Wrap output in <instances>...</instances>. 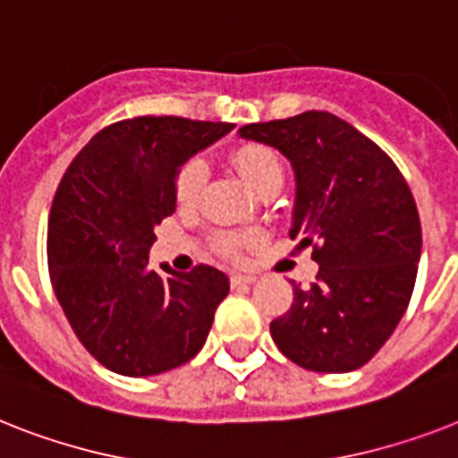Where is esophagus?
Segmentation results:
<instances>
[{"label": "esophagus", "instance_id": "esophagus-1", "mask_svg": "<svg viewBox=\"0 0 458 458\" xmlns=\"http://www.w3.org/2000/svg\"><path fill=\"white\" fill-rule=\"evenodd\" d=\"M254 282H256V275H249V273L230 275V284H233V287H247V284H254Z\"/></svg>", "mask_w": 458, "mask_h": 458}]
</instances>
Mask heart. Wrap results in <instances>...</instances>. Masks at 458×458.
Wrapping results in <instances>:
<instances>
[{
  "mask_svg": "<svg viewBox=\"0 0 458 458\" xmlns=\"http://www.w3.org/2000/svg\"><path fill=\"white\" fill-rule=\"evenodd\" d=\"M230 165L240 171L254 191H263L267 183L282 181V157L275 148L266 143H242L235 145L228 155ZM207 181V166L199 157H191L181 162L174 176V197L178 207H192L199 199ZM256 240V233L242 230H218L211 237V247L225 259H237L242 249Z\"/></svg>",
  "mask_w": 458,
  "mask_h": 458,
  "instance_id": "obj_1",
  "label": "heart"
}]
</instances>
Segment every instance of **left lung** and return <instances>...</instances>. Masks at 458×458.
<instances>
[{"label":"left lung","instance_id":"8db88e82","mask_svg":"<svg viewBox=\"0 0 458 458\" xmlns=\"http://www.w3.org/2000/svg\"><path fill=\"white\" fill-rule=\"evenodd\" d=\"M240 133L292 162V237L319 263L310 287L292 282V306L270 322L275 345L303 369H360L395 332L414 292L421 221L410 185L374 140L332 113L308 110Z\"/></svg>","mask_w":458,"mask_h":458}]
</instances>
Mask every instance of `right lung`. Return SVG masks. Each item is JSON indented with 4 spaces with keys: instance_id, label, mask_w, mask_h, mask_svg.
I'll list each match as a JSON object with an SVG mask.
<instances>
[{
    "instance_id": "right-lung-1",
    "label": "right lung",
    "mask_w": 458,
    "mask_h": 458,
    "mask_svg": "<svg viewBox=\"0 0 458 458\" xmlns=\"http://www.w3.org/2000/svg\"><path fill=\"white\" fill-rule=\"evenodd\" d=\"M228 122L131 117L100 129L63 174L48 214L55 299L103 367L155 377L199 352L228 277L211 266L148 267L155 225L176 209L181 162L228 133Z\"/></svg>"
}]
</instances>
